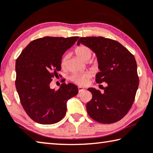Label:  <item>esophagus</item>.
<instances>
[{
  "label": "esophagus",
  "instance_id": "obj_1",
  "mask_svg": "<svg viewBox=\"0 0 153 153\" xmlns=\"http://www.w3.org/2000/svg\"><path fill=\"white\" fill-rule=\"evenodd\" d=\"M78 91H79V93H81V92L85 91V89L83 88H82V87H79V88H78Z\"/></svg>",
  "mask_w": 153,
  "mask_h": 153
}]
</instances>
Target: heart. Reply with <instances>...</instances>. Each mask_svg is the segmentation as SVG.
<instances>
[{
	"label": "heart",
	"instance_id": "obj_1",
	"mask_svg": "<svg viewBox=\"0 0 153 153\" xmlns=\"http://www.w3.org/2000/svg\"><path fill=\"white\" fill-rule=\"evenodd\" d=\"M76 53L77 56L83 61H85L88 59L90 60L92 56V54H93V52H92L91 48L84 45H80L78 47H77L76 49ZM67 59V56H64L62 58L61 62H60V65H61L62 67H64L66 65ZM90 78H91V75L87 74V73H84V74L76 73V74H73L71 77V80L79 86L87 85Z\"/></svg>",
	"mask_w": 153,
	"mask_h": 153
}]
</instances>
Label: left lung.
I'll return each mask as SVG.
<instances>
[{"mask_svg":"<svg viewBox=\"0 0 153 153\" xmlns=\"http://www.w3.org/2000/svg\"><path fill=\"white\" fill-rule=\"evenodd\" d=\"M80 43L91 48L97 57L100 72L96 75V82L107 84L103 93L88 89L93 98L86 104L87 112L98 123L117 122L131 108L139 85L135 57L119 42L108 38L80 37L77 45Z\"/></svg>","mask_w":153,"mask_h":153,"instance_id":"8db88e82","label":"left lung"}]
</instances>
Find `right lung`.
<instances>
[{
	"instance_id": "right-lung-1",
	"label": "right lung",
	"mask_w": 153,
	"mask_h": 153,
	"mask_svg": "<svg viewBox=\"0 0 153 153\" xmlns=\"http://www.w3.org/2000/svg\"><path fill=\"white\" fill-rule=\"evenodd\" d=\"M79 37H44L33 40L16 62V87L24 110L39 124L52 125L62 120L67 101L78 93L74 84L65 83L55 91L50 88L53 77L61 69L62 56Z\"/></svg>"
}]
</instances>
